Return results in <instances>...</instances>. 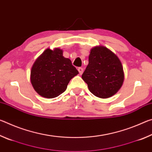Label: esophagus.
<instances>
[{
  "instance_id": "34e87169",
  "label": "esophagus",
  "mask_w": 152,
  "mask_h": 152,
  "mask_svg": "<svg viewBox=\"0 0 152 152\" xmlns=\"http://www.w3.org/2000/svg\"><path fill=\"white\" fill-rule=\"evenodd\" d=\"M78 70L79 72V74H82V73H83V72H84V69L82 68H81V67H80V68H78Z\"/></svg>"
}]
</instances>
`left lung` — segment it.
I'll return each instance as SVG.
<instances>
[{
	"label": "left lung",
	"mask_w": 152,
	"mask_h": 152,
	"mask_svg": "<svg viewBox=\"0 0 152 152\" xmlns=\"http://www.w3.org/2000/svg\"><path fill=\"white\" fill-rule=\"evenodd\" d=\"M94 96L107 99L116 94L124 81V72L119 58L104 46L92 49L88 64L82 75Z\"/></svg>",
	"instance_id": "obj_1"
}]
</instances>
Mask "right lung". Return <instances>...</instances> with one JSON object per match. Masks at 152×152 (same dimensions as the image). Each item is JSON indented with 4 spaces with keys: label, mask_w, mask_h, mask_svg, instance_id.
Returning <instances> with one entry per match:
<instances>
[{
    "label": "right lung",
    "mask_w": 152,
    "mask_h": 152,
    "mask_svg": "<svg viewBox=\"0 0 152 152\" xmlns=\"http://www.w3.org/2000/svg\"><path fill=\"white\" fill-rule=\"evenodd\" d=\"M78 74L68 58L59 48L47 49L33 64L31 82L40 96L53 99L66 91L70 80Z\"/></svg>",
    "instance_id": "obj_1"
}]
</instances>
